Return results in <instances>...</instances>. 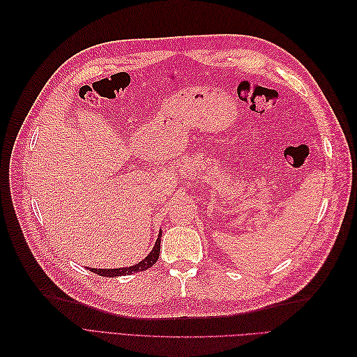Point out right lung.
<instances>
[{"label": "right lung", "instance_id": "right-lung-1", "mask_svg": "<svg viewBox=\"0 0 357 357\" xmlns=\"http://www.w3.org/2000/svg\"><path fill=\"white\" fill-rule=\"evenodd\" d=\"M160 235L158 236L156 244L153 247V250L149 253V256L146 259H143L142 262L134 265V266H129V268H117V269H95V268H89L92 273L102 275V277H119V275H129L132 273H138V271H144V269H149L150 266H153L158 262V257H159V252H160Z\"/></svg>", "mask_w": 357, "mask_h": 357}]
</instances>
